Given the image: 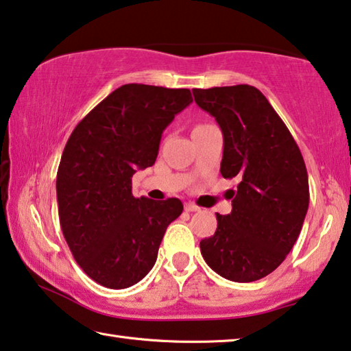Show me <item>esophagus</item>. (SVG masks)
<instances>
[{
    "mask_svg": "<svg viewBox=\"0 0 351 351\" xmlns=\"http://www.w3.org/2000/svg\"><path fill=\"white\" fill-rule=\"evenodd\" d=\"M184 209L187 210V213H197V210H199L198 206L195 203H191V202L184 204Z\"/></svg>",
    "mask_w": 351,
    "mask_h": 351,
    "instance_id": "esophagus-1",
    "label": "esophagus"
}]
</instances>
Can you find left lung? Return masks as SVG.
Returning a JSON list of instances; mask_svg holds the SVG:
<instances>
[{
    "label": "left lung",
    "mask_w": 351,
    "mask_h": 351,
    "mask_svg": "<svg viewBox=\"0 0 351 351\" xmlns=\"http://www.w3.org/2000/svg\"><path fill=\"white\" fill-rule=\"evenodd\" d=\"M192 92L223 132L221 176L239 180L236 191H230L232 210L217 214L214 236L199 242L202 254L226 280H261L286 259L308 213L309 184L302 152L256 87Z\"/></svg>",
    "instance_id": "left-lung-1"
}]
</instances>
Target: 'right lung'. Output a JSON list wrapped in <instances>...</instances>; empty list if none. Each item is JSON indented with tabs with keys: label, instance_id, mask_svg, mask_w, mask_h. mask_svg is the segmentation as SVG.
<instances>
[{
	"label": "right lung",
	"instance_id": "obj_1",
	"mask_svg": "<svg viewBox=\"0 0 351 351\" xmlns=\"http://www.w3.org/2000/svg\"><path fill=\"white\" fill-rule=\"evenodd\" d=\"M192 101L189 88L125 84L71 132L56 178L59 220L76 263L98 285L126 289L145 278L181 215L178 198L132 195V175L154 164L164 130Z\"/></svg>",
	"mask_w": 351,
	"mask_h": 351
}]
</instances>
